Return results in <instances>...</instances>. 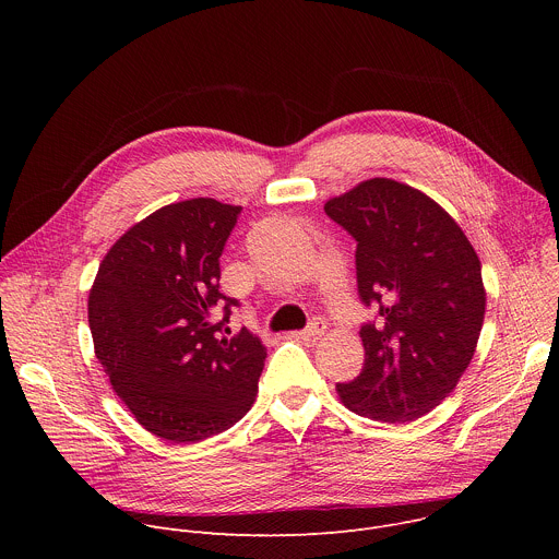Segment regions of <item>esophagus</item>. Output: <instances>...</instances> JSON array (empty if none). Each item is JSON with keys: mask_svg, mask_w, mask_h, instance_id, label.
<instances>
[{"mask_svg": "<svg viewBox=\"0 0 559 559\" xmlns=\"http://www.w3.org/2000/svg\"><path fill=\"white\" fill-rule=\"evenodd\" d=\"M325 332H328V321H325V318H313V321L302 332H298L296 336L305 338V341H316V338H321Z\"/></svg>", "mask_w": 559, "mask_h": 559, "instance_id": "esophagus-1", "label": "esophagus"}]
</instances>
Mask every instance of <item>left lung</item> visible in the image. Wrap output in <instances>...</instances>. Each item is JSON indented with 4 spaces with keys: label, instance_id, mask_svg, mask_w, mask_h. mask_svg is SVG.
<instances>
[{
    "label": "left lung",
    "instance_id": "8db88e82",
    "mask_svg": "<svg viewBox=\"0 0 559 559\" xmlns=\"http://www.w3.org/2000/svg\"><path fill=\"white\" fill-rule=\"evenodd\" d=\"M356 241V281L365 307V367L338 382L358 416L412 423L453 391L485 323L483 267L460 225L427 194L369 179L325 203Z\"/></svg>",
    "mask_w": 559,
    "mask_h": 559
}]
</instances>
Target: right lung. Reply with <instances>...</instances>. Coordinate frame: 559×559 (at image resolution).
<instances>
[{
	"instance_id": "obj_1",
	"label": "right lung",
	"mask_w": 559,
	"mask_h": 559,
	"mask_svg": "<svg viewBox=\"0 0 559 559\" xmlns=\"http://www.w3.org/2000/svg\"><path fill=\"white\" fill-rule=\"evenodd\" d=\"M238 205L190 199L130 227L99 265L88 298L95 354L139 425L199 442L241 420L267 349L229 336L236 298L221 294V254Z\"/></svg>"
}]
</instances>
